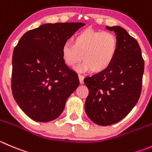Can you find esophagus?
Masks as SVG:
<instances>
[{
	"instance_id": "34e87169",
	"label": "esophagus",
	"mask_w": 152,
	"mask_h": 152,
	"mask_svg": "<svg viewBox=\"0 0 152 152\" xmlns=\"http://www.w3.org/2000/svg\"><path fill=\"white\" fill-rule=\"evenodd\" d=\"M79 82H80V84H83L84 83V76L82 75H79Z\"/></svg>"
}]
</instances>
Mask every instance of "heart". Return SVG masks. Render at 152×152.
Returning <instances> with one entry per match:
<instances>
[{"label": "heart", "mask_w": 152, "mask_h": 152, "mask_svg": "<svg viewBox=\"0 0 152 152\" xmlns=\"http://www.w3.org/2000/svg\"><path fill=\"white\" fill-rule=\"evenodd\" d=\"M117 50L118 41L114 34L86 29L75 35L73 43L64 42L61 47V56L68 67H74L83 58L85 61L78 70L101 73L113 62Z\"/></svg>", "instance_id": "obj_1"}]
</instances>
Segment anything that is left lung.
Wrapping results in <instances>:
<instances>
[{
	"label": "left lung",
	"instance_id": "1",
	"mask_svg": "<svg viewBox=\"0 0 152 152\" xmlns=\"http://www.w3.org/2000/svg\"><path fill=\"white\" fill-rule=\"evenodd\" d=\"M106 29L117 35V55L105 70L84 79L89 90L85 112L91 121L102 126L120 122L136 105L144 73V61L136 39L120 26Z\"/></svg>",
	"mask_w": 152,
	"mask_h": 152
}]
</instances>
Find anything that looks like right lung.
I'll list each match as a JSON object with an SVG mask.
<instances>
[{"mask_svg":"<svg viewBox=\"0 0 152 152\" xmlns=\"http://www.w3.org/2000/svg\"><path fill=\"white\" fill-rule=\"evenodd\" d=\"M84 25L45 23L23 34L15 48L12 95L32 120L47 123L58 118L67 98L79 86L77 73L63 60L61 47Z\"/></svg>","mask_w":152,"mask_h":152,"instance_id":"obj_1","label":"right lung"}]
</instances>
